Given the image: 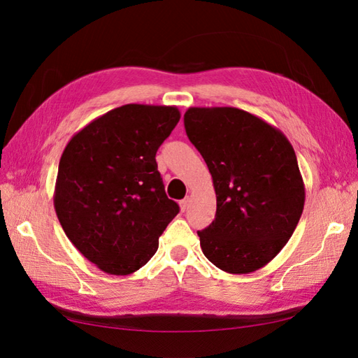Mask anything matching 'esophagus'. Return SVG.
I'll return each mask as SVG.
<instances>
[{
	"label": "esophagus",
	"instance_id": "esophagus-1",
	"mask_svg": "<svg viewBox=\"0 0 358 358\" xmlns=\"http://www.w3.org/2000/svg\"><path fill=\"white\" fill-rule=\"evenodd\" d=\"M189 201H191V200H189V196H186L185 200L180 201V209H181V212H185V210L189 208Z\"/></svg>",
	"mask_w": 358,
	"mask_h": 358
}]
</instances>
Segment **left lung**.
<instances>
[{
	"label": "left lung",
	"instance_id": "1",
	"mask_svg": "<svg viewBox=\"0 0 358 358\" xmlns=\"http://www.w3.org/2000/svg\"><path fill=\"white\" fill-rule=\"evenodd\" d=\"M185 129L217 195L215 220L199 231L203 254L229 273L263 268L291 238L305 206L292 144L237 108H189Z\"/></svg>",
	"mask_w": 358,
	"mask_h": 358
}]
</instances>
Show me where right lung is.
<instances>
[{
  "instance_id": "obj_1",
  "label": "right lung",
  "mask_w": 358,
  "mask_h": 358,
  "mask_svg": "<svg viewBox=\"0 0 358 358\" xmlns=\"http://www.w3.org/2000/svg\"><path fill=\"white\" fill-rule=\"evenodd\" d=\"M178 121L175 106L124 104L67 143L53 206L72 245L106 273L129 275L143 268L178 214L155 162Z\"/></svg>"
}]
</instances>
